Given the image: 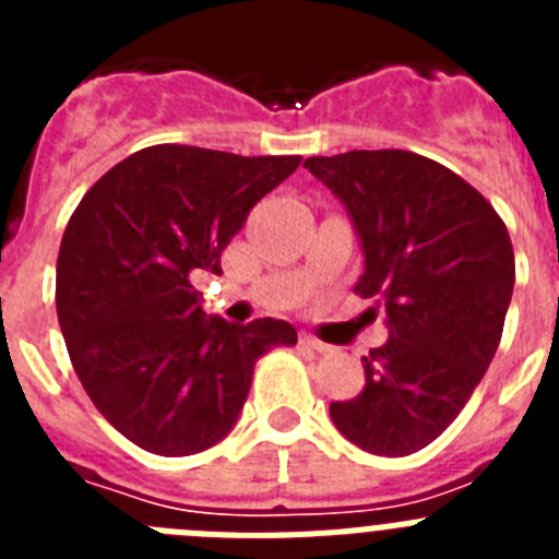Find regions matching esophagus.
Segmentation results:
<instances>
[{"mask_svg": "<svg viewBox=\"0 0 559 559\" xmlns=\"http://www.w3.org/2000/svg\"><path fill=\"white\" fill-rule=\"evenodd\" d=\"M299 344H302V347H308V349H316V353H330V344H324V341L313 338V335H310V333L299 335Z\"/></svg>", "mask_w": 559, "mask_h": 559, "instance_id": "1", "label": "esophagus"}]
</instances>
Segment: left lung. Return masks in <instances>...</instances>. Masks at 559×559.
Here are the masks:
<instances>
[{"mask_svg":"<svg viewBox=\"0 0 559 559\" xmlns=\"http://www.w3.org/2000/svg\"><path fill=\"white\" fill-rule=\"evenodd\" d=\"M344 201L367 269L355 294L380 299L389 341L364 355L367 386L333 403L335 428L378 456H408L451 426L490 367L515 285L501 215L476 187L412 151L310 156Z\"/></svg>","mask_w":559,"mask_h":559,"instance_id":"8db88e82","label":"left lung"}]
</instances>
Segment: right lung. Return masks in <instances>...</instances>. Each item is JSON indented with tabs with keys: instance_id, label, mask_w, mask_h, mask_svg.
I'll return each mask as SVG.
<instances>
[{
	"instance_id": "right-lung-1",
	"label": "right lung",
	"mask_w": 559,
	"mask_h": 559,
	"mask_svg": "<svg viewBox=\"0 0 559 559\" xmlns=\"http://www.w3.org/2000/svg\"><path fill=\"white\" fill-rule=\"evenodd\" d=\"M299 162L151 145L100 176L72 212L58 251V324L97 412L142 451L190 456L221 442L257 360L296 344L280 319H206L192 280L221 274L251 206Z\"/></svg>"
}]
</instances>
